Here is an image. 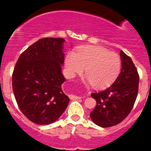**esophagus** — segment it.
<instances>
[{"mask_svg": "<svg viewBox=\"0 0 151 151\" xmlns=\"http://www.w3.org/2000/svg\"><path fill=\"white\" fill-rule=\"evenodd\" d=\"M70 99H72V100H77V99H81V97H79V96H74V95H71V96H70Z\"/></svg>", "mask_w": 151, "mask_h": 151, "instance_id": "1", "label": "esophagus"}]
</instances>
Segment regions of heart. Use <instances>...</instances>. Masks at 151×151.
<instances>
[{
  "instance_id": "b5f03b06",
  "label": "heart",
  "mask_w": 151,
  "mask_h": 151,
  "mask_svg": "<svg viewBox=\"0 0 151 151\" xmlns=\"http://www.w3.org/2000/svg\"><path fill=\"white\" fill-rule=\"evenodd\" d=\"M65 67L70 77L81 74L86 68L88 81L97 89H104L116 81L122 63L117 54L104 47L85 46L80 47L76 53L67 54Z\"/></svg>"
}]
</instances>
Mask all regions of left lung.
Segmentation results:
<instances>
[{"label": "left lung", "mask_w": 151, "mask_h": 151, "mask_svg": "<svg viewBox=\"0 0 151 151\" xmlns=\"http://www.w3.org/2000/svg\"><path fill=\"white\" fill-rule=\"evenodd\" d=\"M121 72L108 89L92 93L96 106L90 113L92 120L98 126L107 128L121 123L129 114L138 92L139 75L129 55L120 51Z\"/></svg>", "instance_id": "left-lung-1"}]
</instances>
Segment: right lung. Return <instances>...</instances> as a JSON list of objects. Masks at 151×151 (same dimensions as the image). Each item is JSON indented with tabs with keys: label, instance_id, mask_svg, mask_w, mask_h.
Here are the masks:
<instances>
[{
	"label": "right lung",
	"instance_id": "add662e5",
	"mask_svg": "<svg viewBox=\"0 0 151 151\" xmlns=\"http://www.w3.org/2000/svg\"><path fill=\"white\" fill-rule=\"evenodd\" d=\"M63 38L45 37L30 46L19 57L12 77L15 99L20 111L39 125L55 122L65 111L69 98L63 92L65 78Z\"/></svg>",
	"mask_w": 151,
	"mask_h": 151
}]
</instances>
